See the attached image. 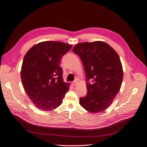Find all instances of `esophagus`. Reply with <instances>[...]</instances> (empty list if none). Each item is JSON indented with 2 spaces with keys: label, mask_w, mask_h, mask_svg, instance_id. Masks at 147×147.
<instances>
[{
  "label": "esophagus",
  "mask_w": 147,
  "mask_h": 147,
  "mask_svg": "<svg viewBox=\"0 0 147 147\" xmlns=\"http://www.w3.org/2000/svg\"><path fill=\"white\" fill-rule=\"evenodd\" d=\"M77 80H75V81H74L73 82H72V85H74V86H75L77 84Z\"/></svg>",
  "instance_id": "1"
}]
</instances>
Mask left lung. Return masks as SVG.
I'll use <instances>...</instances> for the list:
<instances>
[{
	"label": "left lung",
	"instance_id": "left-lung-1",
	"mask_svg": "<svg viewBox=\"0 0 147 147\" xmlns=\"http://www.w3.org/2000/svg\"><path fill=\"white\" fill-rule=\"evenodd\" d=\"M73 52L81 58L86 74L88 92L80 98V104L90 112H101L112 103L121 86L123 70L119 57L102 41L78 43Z\"/></svg>",
	"mask_w": 147,
	"mask_h": 147
}]
</instances>
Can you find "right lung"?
Returning a JSON list of instances; mask_svg holds the SVG:
<instances>
[{
  "label": "right lung",
  "instance_id": "1",
  "mask_svg": "<svg viewBox=\"0 0 147 147\" xmlns=\"http://www.w3.org/2000/svg\"><path fill=\"white\" fill-rule=\"evenodd\" d=\"M72 45L59 41L36 44L26 53L21 78L26 92L37 108L51 111L63 103L69 84L63 82L61 57Z\"/></svg>",
  "mask_w": 147,
  "mask_h": 147
}]
</instances>
